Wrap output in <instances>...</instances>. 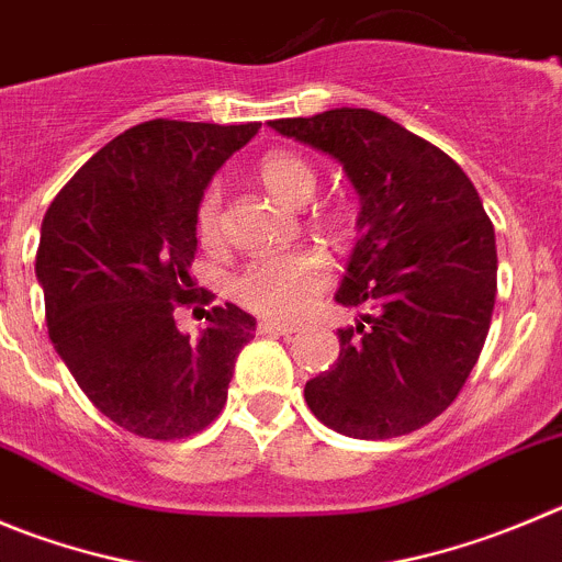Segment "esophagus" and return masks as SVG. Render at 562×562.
Listing matches in <instances>:
<instances>
[{
    "instance_id": "esophagus-1",
    "label": "esophagus",
    "mask_w": 562,
    "mask_h": 562,
    "mask_svg": "<svg viewBox=\"0 0 562 562\" xmlns=\"http://www.w3.org/2000/svg\"><path fill=\"white\" fill-rule=\"evenodd\" d=\"M296 324H280V322H260L257 324V333L260 335H293L296 333Z\"/></svg>"
}]
</instances>
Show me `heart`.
Listing matches in <instances>:
<instances>
[{
	"label": "heart",
	"instance_id": "b5f03b06",
	"mask_svg": "<svg viewBox=\"0 0 562 562\" xmlns=\"http://www.w3.org/2000/svg\"><path fill=\"white\" fill-rule=\"evenodd\" d=\"M257 177L274 196L288 204H305L318 186V175L307 157L288 149H274L260 157ZM327 224H340V213L324 216ZM193 229L199 244L213 249L222 244V188L210 182L193 207ZM329 285V260L322 249H296L251 260L233 280V296L246 311L266 318H296L313 305V299Z\"/></svg>",
	"mask_w": 562,
	"mask_h": 562
}]
</instances>
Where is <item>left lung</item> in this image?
Wrapping results in <instances>:
<instances>
[{"instance_id": "1", "label": "left lung", "mask_w": 562, "mask_h": 562, "mask_svg": "<svg viewBox=\"0 0 562 562\" xmlns=\"http://www.w3.org/2000/svg\"><path fill=\"white\" fill-rule=\"evenodd\" d=\"M271 127L344 162L363 202L335 293L363 316L338 329L340 355L305 385L307 407L349 438L422 429L458 400L491 327L496 238L480 193L447 151L374 110Z\"/></svg>"}]
</instances>
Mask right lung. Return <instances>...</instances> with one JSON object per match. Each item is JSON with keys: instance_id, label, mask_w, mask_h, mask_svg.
I'll return each mask as SVG.
<instances>
[{"instance_id": "right-lung-1", "label": "right lung", "mask_w": 562, "mask_h": 562, "mask_svg": "<svg viewBox=\"0 0 562 562\" xmlns=\"http://www.w3.org/2000/svg\"><path fill=\"white\" fill-rule=\"evenodd\" d=\"M257 130L135 124L60 188L41 224L35 277L49 340L91 405L140 438H188L216 422L235 358L255 338V318L229 302L202 311L199 338L177 329L175 313L210 302L188 271L193 207Z\"/></svg>"}]
</instances>
